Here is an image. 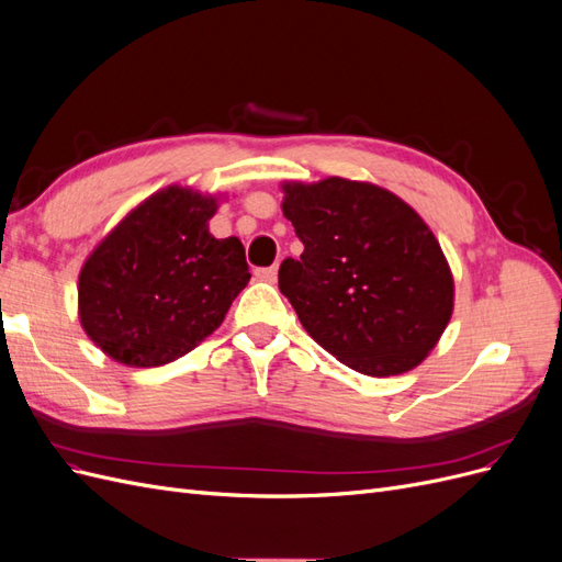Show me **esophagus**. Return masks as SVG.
<instances>
[{"instance_id":"1","label":"esophagus","mask_w":562,"mask_h":562,"mask_svg":"<svg viewBox=\"0 0 562 562\" xmlns=\"http://www.w3.org/2000/svg\"><path fill=\"white\" fill-rule=\"evenodd\" d=\"M255 277L265 283H274L279 277V267H262V269H255Z\"/></svg>"}]
</instances>
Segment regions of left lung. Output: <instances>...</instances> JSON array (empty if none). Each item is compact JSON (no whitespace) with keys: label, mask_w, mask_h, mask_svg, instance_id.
I'll use <instances>...</instances> for the list:
<instances>
[{"label":"left lung","mask_w":562,"mask_h":562,"mask_svg":"<svg viewBox=\"0 0 562 562\" xmlns=\"http://www.w3.org/2000/svg\"><path fill=\"white\" fill-rule=\"evenodd\" d=\"M283 215L304 244L281 293L316 342L370 378L413 370L448 328L454 281L429 225L372 182H283Z\"/></svg>","instance_id":"left-lung-1"}]
</instances>
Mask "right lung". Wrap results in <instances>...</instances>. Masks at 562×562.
<instances>
[{"mask_svg":"<svg viewBox=\"0 0 562 562\" xmlns=\"http://www.w3.org/2000/svg\"><path fill=\"white\" fill-rule=\"evenodd\" d=\"M217 196L168 184L140 201L79 271L81 328L112 361L171 363L225 321L250 281L236 236L215 239Z\"/></svg>","mask_w":562,"mask_h":562,"instance_id":"right-lung-1","label":"right lung"}]
</instances>
